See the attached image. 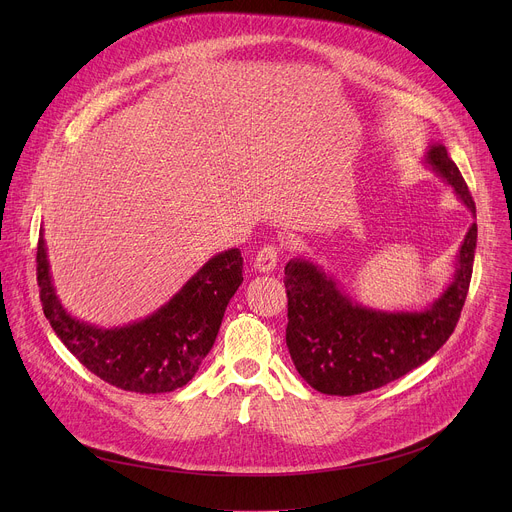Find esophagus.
<instances>
[{
    "mask_svg": "<svg viewBox=\"0 0 512 512\" xmlns=\"http://www.w3.org/2000/svg\"><path fill=\"white\" fill-rule=\"evenodd\" d=\"M277 261H279L277 249L271 247V245H267V247H263V249L255 255L253 267H255V271H259V273H269V271H273V269L277 267Z\"/></svg>",
    "mask_w": 512,
    "mask_h": 512,
    "instance_id": "1",
    "label": "esophagus"
}]
</instances>
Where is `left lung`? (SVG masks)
I'll use <instances>...</instances> for the list:
<instances>
[{"instance_id":"obj_1","label":"left lung","mask_w":512,"mask_h":512,"mask_svg":"<svg viewBox=\"0 0 512 512\" xmlns=\"http://www.w3.org/2000/svg\"><path fill=\"white\" fill-rule=\"evenodd\" d=\"M423 166L440 176L476 218L468 186L444 143H431ZM478 229L470 225L452 281L419 310L364 306L318 263L296 257L285 265V342L300 377L324 395L379 389L421 367L452 336L470 287Z\"/></svg>"}]
</instances>
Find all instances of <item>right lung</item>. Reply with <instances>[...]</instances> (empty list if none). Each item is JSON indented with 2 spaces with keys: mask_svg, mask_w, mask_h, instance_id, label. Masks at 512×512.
Listing matches in <instances>:
<instances>
[{
  "mask_svg": "<svg viewBox=\"0 0 512 512\" xmlns=\"http://www.w3.org/2000/svg\"><path fill=\"white\" fill-rule=\"evenodd\" d=\"M36 263L42 310L62 344L109 385L145 395L170 393L192 381L243 283L241 251L229 249L210 257L156 312L105 328L72 316L62 306L44 229Z\"/></svg>",
  "mask_w": 512,
  "mask_h": 512,
  "instance_id": "obj_1",
  "label": "right lung"
}]
</instances>
